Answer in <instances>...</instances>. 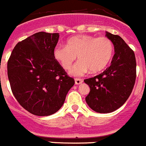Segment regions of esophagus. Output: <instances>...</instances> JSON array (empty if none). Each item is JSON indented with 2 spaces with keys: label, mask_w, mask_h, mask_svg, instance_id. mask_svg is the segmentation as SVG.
<instances>
[{
  "label": "esophagus",
  "mask_w": 146,
  "mask_h": 146,
  "mask_svg": "<svg viewBox=\"0 0 146 146\" xmlns=\"http://www.w3.org/2000/svg\"><path fill=\"white\" fill-rule=\"evenodd\" d=\"M74 82H75L76 85H80V84H81L83 83V80L80 79V78H76L74 80Z\"/></svg>",
  "instance_id": "1"
}]
</instances>
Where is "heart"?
<instances>
[{
    "label": "heart",
    "mask_w": 146,
    "mask_h": 146,
    "mask_svg": "<svg viewBox=\"0 0 146 146\" xmlns=\"http://www.w3.org/2000/svg\"><path fill=\"white\" fill-rule=\"evenodd\" d=\"M113 52V43L108 37L82 35L70 37L66 46L54 47L53 56L66 70L70 69L78 56L79 61L71 74L83 76L89 70L92 73L103 70L111 60Z\"/></svg>",
    "instance_id": "b5f03b06"
}]
</instances>
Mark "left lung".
<instances>
[{
    "label": "left lung",
    "instance_id": "left-lung-1",
    "mask_svg": "<svg viewBox=\"0 0 146 146\" xmlns=\"http://www.w3.org/2000/svg\"><path fill=\"white\" fill-rule=\"evenodd\" d=\"M114 47L111 66L101 74L84 80L90 87L86 98L87 104L98 113H110L125 103L136 80V59L134 51L122 37L106 32Z\"/></svg>",
    "mask_w": 146,
    "mask_h": 146
}]
</instances>
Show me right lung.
Listing matches in <instances>:
<instances>
[{"label":"right lung","mask_w":146,"mask_h":146,"mask_svg":"<svg viewBox=\"0 0 146 146\" xmlns=\"http://www.w3.org/2000/svg\"><path fill=\"white\" fill-rule=\"evenodd\" d=\"M58 33L40 32L17 43L7 63V73L15 98L31 114L48 116L64 103L74 84L55 60L53 50Z\"/></svg>","instance_id":"right-lung-1"}]
</instances>
